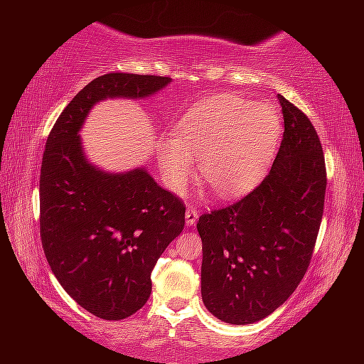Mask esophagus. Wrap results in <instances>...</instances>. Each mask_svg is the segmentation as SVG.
<instances>
[{
	"mask_svg": "<svg viewBox=\"0 0 364 364\" xmlns=\"http://www.w3.org/2000/svg\"><path fill=\"white\" fill-rule=\"evenodd\" d=\"M197 218H198V210L196 207H187V210H186V223L188 227L191 225H193V223L197 222Z\"/></svg>",
	"mask_w": 364,
	"mask_h": 364,
	"instance_id": "34e87169",
	"label": "esophagus"
}]
</instances>
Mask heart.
<instances>
[{"instance_id":"b5f03b06","label":"heart","mask_w":364,"mask_h":364,"mask_svg":"<svg viewBox=\"0 0 364 364\" xmlns=\"http://www.w3.org/2000/svg\"><path fill=\"white\" fill-rule=\"evenodd\" d=\"M280 117L268 104H252L233 94H217L192 106L177 122V137L159 146L164 182L181 192L198 172L220 196L250 188L272 161L280 137Z\"/></svg>"}]
</instances>
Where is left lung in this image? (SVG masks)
I'll return each mask as SVG.
<instances>
[{
    "instance_id": "8db88e82",
    "label": "left lung",
    "mask_w": 364,
    "mask_h": 364,
    "mask_svg": "<svg viewBox=\"0 0 364 364\" xmlns=\"http://www.w3.org/2000/svg\"><path fill=\"white\" fill-rule=\"evenodd\" d=\"M278 101L285 131L268 176L197 222L203 305L232 325L260 321L290 298L310 265L323 217L320 137L305 112L280 94Z\"/></svg>"
}]
</instances>
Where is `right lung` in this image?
Returning <instances> with one entry per match:
<instances>
[{
    "label": "right lung",
    "instance_id": "1",
    "mask_svg": "<svg viewBox=\"0 0 364 364\" xmlns=\"http://www.w3.org/2000/svg\"><path fill=\"white\" fill-rule=\"evenodd\" d=\"M171 81L99 76L73 97L48 136L39 181L44 255L68 295L102 320H124L146 305L154 267L186 225V205L144 167L124 173L94 167L77 132L102 99L147 97Z\"/></svg>",
    "mask_w": 364,
    "mask_h": 364
}]
</instances>
